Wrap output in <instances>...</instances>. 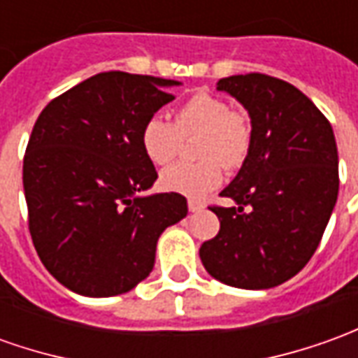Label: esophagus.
<instances>
[{"label":"esophagus","instance_id":"obj_1","mask_svg":"<svg viewBox=\"0 0 358 358\" xmlns=\"http://www.w3.org/2000/svg\"><path fill=\"white\" fill-rule=\"evenodd\" d=\"M188 210L192 211V213H196V211L203 210V203L198 201V199H188Z\"/></svg>","mask_w":358,"mask_h":358}]
</instances>
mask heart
I'll use <instances>...</instances> for the list:
<instances>
[{"instance_id":"obj_1","label":"heart","mask_w":358,"mask_h":358,"mask_svg":"<svg viewBox=\"0 0 358 358\" xmlns=\"http://www.w3.org/2000/svg\"><path fill=\"white\" fill-rule=\"evenodd\" d=\"M201 131L196 162L182 160L160 174V186L166 192L188 198H203L223 180L225 166L237 169L250 148V125L243 113L231 111L225 99L211 94H196L178 109L172 123L164 115H152L141 131V145L155 164H166L178 155L182 137Z\"/></svg>"}]
</instances>
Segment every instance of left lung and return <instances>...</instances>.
Wrapping results in <instances>:
<instances>
[{"label": "left lung", "mask_w": 358, "mask_h": 358, "mask_svg": "<svg viewBox=\"0 0 358 358\" xmlns=\"http://www.w3.org/2000/svg\"><path fill=\"white\" fill-rule=\"evenodd\" d=\"M217 90L235 97L250 117V148L221 196L233 208H211L220 233L199 247L215 280L266 290L308 264L339 194L335 135L312 99L266 74L221 78Z\"/></svg>", "instance_id": "1"}]
</instances>
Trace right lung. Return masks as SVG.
I'll use <instances>...</instances> for the list:
<instances>
[{"label": "right lung", "instance_id": "add662e5", "mask_svg": "<svg viewBox=\"0 0 358 358\" xmlns=\"http://www.w3.org/2000/svg\"><path fill=\"white\" fill-rule=\"evenodd\" d=\"M182 82L101 72L52 99L25 159L29 231L45 268L68 290L109 298L152 272L162 231L188 215L184 196L145 194L157 170L141 145L148 117Z\"/></svg>", "mask_w": 358, "mask_h": 358}]
</instances>
